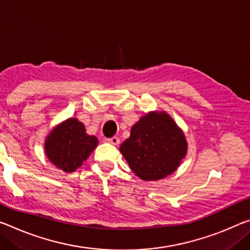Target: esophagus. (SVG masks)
<instances>
[{"mask_svg":"<svg viewBox=\"0 0 250 250\" xmlns=\"http://www.w3.org/2000/svg\"><path fill=\"white\" fill-rule=\"evenodd\" d=\"M106 140H108L109 144L113 145V146H118L119 144H120V139H119L118 137H112V138H109V139H106Z\"/></svg>","mask_w":250,"mask_h":250,"instance_id":"34e87169","label":"esophagus"}]
</instances>
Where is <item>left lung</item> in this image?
<instances>
[{
	"label": "left lung",
	"instance_id": "obj_1",
	"mask_svg": "<svg viewBox=\"0 0 250 250\" xmlns=\"http://www.w3.org/2000/svg\"><path fill=\"white\" fill-rule=\"evenodd\" d=\"M185 133L166 111H151L132 125L120 152L132 171L145 181L173 173L187 154Z\"/></svg>",
	"mask_w": 250,
	"mask_h": 250
}]
</instances>
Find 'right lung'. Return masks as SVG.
<instances>
[{
    "mask_svg": "<svg viewBox=\"0 0 250 250\" xmlns=\"http://www.w3.org/2000/svg\"><path fill=\"white\" fill-rule=\"evenodd\" d=\"M98 138L86 133L77 118H69L55 125L44 141V152L55 167L64 172L75 171L97 148Z\"/></svg>",
    "mask_w": 250,
    "mask_h": 250,
    "instance_id": "obj_1",
    "label": "right lung"
}]
</instances>
